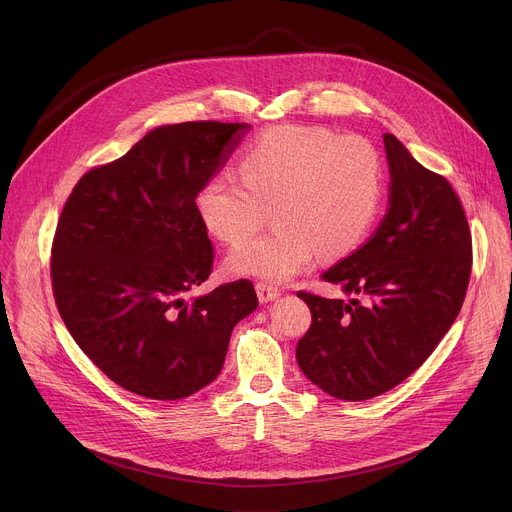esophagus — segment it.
I'll return each mask as SVG.
<instances>
[{
    "label": "esophagus",
    "mask_w": 512,
    "mask_h": 512,
    "mask_svg": "<svg viewBox=\"0 0 512 512\" xmlns=\"http://www.w3.org/2000/svg\"><path fill=\"white\" fill-rule=\"evenodd\" d=\"M255 289H257V298H259L261 304H267V302L279 298V294H281V291H279L275 285L263 283V281H259V283L255 285Z\"/></svg>",
    "instance_id": "1"
}]
</instances>
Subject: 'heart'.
<instances>
[{"label":"heart","mask_w":512,"mask_h":512,"mask_svg":"<svg viewBox=\"0 0 512 512\" xmlns=\"http://www.w3.org/2000/svg\"><path fill=\"white\" fill-rule=\"evenodd\" d=\"M239 174L208 176L194 196L196 212L212 237L239 245L273 207L276 229L227 259L233 273L267 281L296 277L320 255L352 253L367 239L383 202V166L373 143L322 127L263 131L245 150Z\"/></svg>","instance_id":"b5f03b06"}]
</instances>
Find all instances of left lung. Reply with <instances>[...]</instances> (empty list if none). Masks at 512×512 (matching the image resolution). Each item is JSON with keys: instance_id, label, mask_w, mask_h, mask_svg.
I'll return each instance as SVG.
<instances>
[{"instance_id": "1", "label": "left lung", "mask_w": 512, "mask_h": 512, "mask_svg": "<svg viewBox=\"0 0 512 512\" xmlns=\"http://www.w3.org/2000/svg\"><path fill=\"white\" fill-rule=\"evenodd\" d=\"M389 210L375 235L322 273L352 298L298 291L312 324L298 342L302 373L342 401L383 395L415 373L460 314L472 235L452 184L385 133Z\"/></svg>"}]
</instances>
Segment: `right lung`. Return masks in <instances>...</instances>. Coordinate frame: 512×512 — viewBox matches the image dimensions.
Returning <instances> with one entry per match:
<instances>
[{"label":"right lung","instance_id":"obj_1","mask_svg":"<svg viewBox=\"0 0 512 512\" xmlns=\"http://www.w3.org/2000/svg\"><path fill=\"white\" fill-rule=\"evenodd\" d=\"M249 127H156L89 170L62 208L50 259L56 308L81 350L135 395L176 401L212 383L235 324L257 308L249 279L184 298L214 261L194 196Z\"/></svg>","mask_w":512,"mask_h":512}]
</instances>
